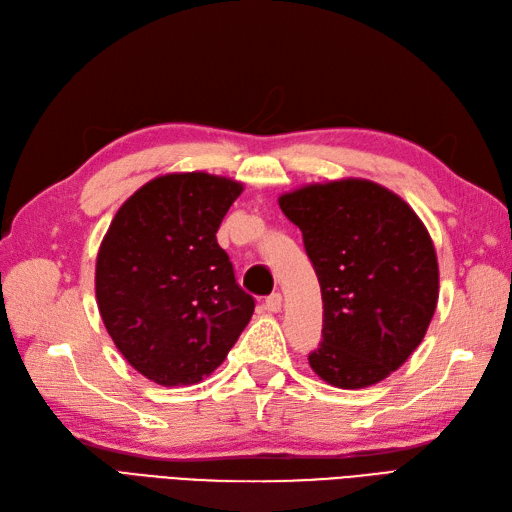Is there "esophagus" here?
Listing matches in <instances>:
<instances>
[{
  "mask_svg": "<svg viewBox=\"0 0 512 512\" xmlns=\"http://www.w3.org/2000/svg\"><path fill=\"white\" fill-rule=\"evenodd\" d=\"M265 307L269 309V312H273V314L280 312V309H282V294L280 292L269 294L267 301H265Z\"/></svg>",
  "mask_w": 512,
  "mask_h": 512,
  "instance_id": "esophagus-1",
  "label": "esophagus"
}]
</instances>
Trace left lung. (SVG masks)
Masks as SVG:
<instances>
[{
    "label": "left lung",
    "instance_id": "1",
    "mask_svg": "<svg viewBox=\"0 0 512 512\" xmlns=\"http://www.w3.org/2000/svg\"><path fill=\"white\" fill-rule=\"evenodd\" d=\"M303 232L322 292V342L309 365L337 389H365L399 369L436 312L440 273L425 224L367 179L312 183L280 196Z\"/></svg>",
    "mask_w": 512,
    "mask_h": 512
}]
</instances>
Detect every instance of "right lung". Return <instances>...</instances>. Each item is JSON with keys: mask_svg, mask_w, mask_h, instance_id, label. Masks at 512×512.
Masks as SVG:
<instances>
[{"mask_svg": "<svg viewBox=\"0 0 512 512\" xmlns=\"http://www.w3.org/2000/svg\"><path fill=\"white\" fill-rule=\"evenodd\" d=\"M243 183L209 173L151 179L119 207L96 260L104 327L138 374L190 386L218 369L254 314L218 245Z\"/></svg>", "mask_w": 512, "mask_h": 512, "instance_id": "1", "label": "right lung"}]
</instances>
